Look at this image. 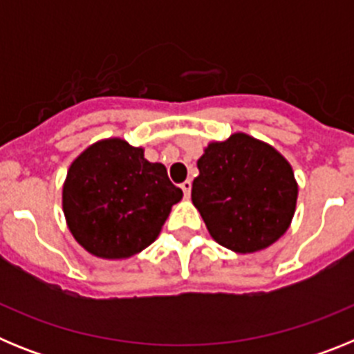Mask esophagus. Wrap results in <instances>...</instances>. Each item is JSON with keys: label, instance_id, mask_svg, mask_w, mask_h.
Returning a JSON list of instances; mask_svg holds the SVG:
<instances>
[{"label": "esophagus", "instance_id": "esophagus-1", "mask_svg": "<svg viewBox=\"0 0 354 354\" xmlns=\"http://www.w3.org/2000/svg\"><path fill=\"white\" fill-rule=\"evenodd\" d=\"M180 187H183L184 192V196H189V193H192V180H184L183 184H180Z\"/></svg>", "mask_w": 354, "mask_h": 354}]
</instances>
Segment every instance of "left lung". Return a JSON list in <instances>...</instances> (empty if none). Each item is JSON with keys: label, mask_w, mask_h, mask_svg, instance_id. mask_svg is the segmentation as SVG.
Wrapping results in <instances>:
<instances>
[{"label": "left lung", "mask_w": 354, "mask_h": 354, "mask_svg": "<svg viewBox=\"0 0 354 354\" xmlns=\"http://www.w3.org/2000/svg\"><path fill=\"white\" fill-rule=\"evenodd\" d=\"M196 165L192 200L216 243L252 253L289 228L298 186L290 165L273 147L237 133L211 143Z\"/></svg>", "instance_id": "obj_1"}]
</instances>
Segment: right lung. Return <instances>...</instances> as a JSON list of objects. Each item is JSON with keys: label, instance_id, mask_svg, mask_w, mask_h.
Here are the masks:
<instances>
[{"label": "right lung", "instance_id": "1", "mask_svg": "<svg viewBox=\"0 0 354 354\" xmlns=\"http://www.w3.org/2000/svg\"><path fill=\"white\" fill-rule=\"evenodd\" d=\"M183 189L161 162L124 140L88 147L68 168L64 212L72 236L86 252L126 259L154 243Z\"/></svg>", "mask_w": 354, "mask_h": 354}]
</instances>
